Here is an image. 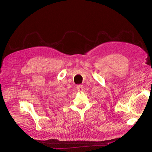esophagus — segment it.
I'll return each mask as SVG.
<instances>
[{
    "instance_id": "esophagus-1",
    "label": "esophagus",
    "mask_w": 152,
    "mask_h": 152,
    "mask_svg": "<svg viewBox=\"0 0 152 152\" xmlns=\"http://www.w3.org/2000/svg\"><path fill=\"white\" fill-rule=\"evenodd\" d=\"M77 91L79 92H82L84 90V86L82 85H78L77 87Z\"/></svg>"
}]
</instances>
